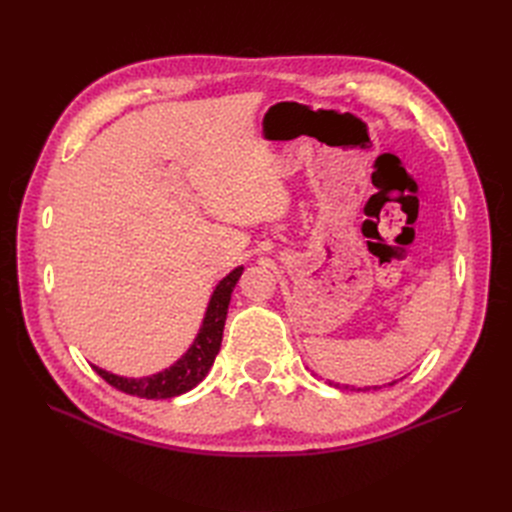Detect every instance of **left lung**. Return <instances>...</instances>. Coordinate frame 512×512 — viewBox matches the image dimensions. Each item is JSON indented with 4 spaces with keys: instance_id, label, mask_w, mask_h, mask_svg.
Segmentation results:
<instances>
[{
    "instance_id": "left-lung-1",
    "label": "left lung",
    "mask_w": 512,
    "mask_h": 512,
    "mask_svg": "<svg viewBox=\"0 0 512 512\" xmlns=\"http://www.w3.org/2000/svg\"><path fill=\"white\" fill-rule=\"evenodd\" d=\"M393 384H395V382H391V384H389V386H393ZM335 386H337V384H335ZM374 389H376V386H374Z\"/></svg>"
}]
</instances>
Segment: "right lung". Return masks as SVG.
Listing matches in <instances>:
<instances>
[{"mask_svg": "<svg viewBox=\"0 0 512 512\" xmlns=\"http://www.w3.org/2000/svg\"><path fill=\"white\" fill-rule=\"evenodd\" d=\"M241 271L243 267L235 269L230 275L224 277L218 288H215L207 307L203 329H200L192 348L185 352V356H181L173 367L160 371V374L138 378V380L108 374V371L94 365L96 374L111 386H115L117 391L136 395V397H145V399H168L194 389V386L209 374L215 356L220 352L230 294H232V288L237 286Z\"/></svg>", "mask_w": 512, "mask_h": 512, "instance_id": "1", "label": "right lung"}]
</instances>
